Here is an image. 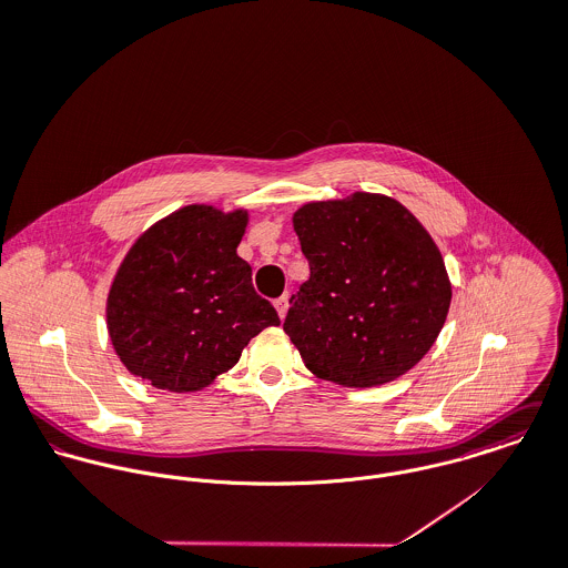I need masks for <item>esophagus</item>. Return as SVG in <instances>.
I'll use <instances>...</instances> for the list:
<instances>
[{"instance_id": "34e87169", "label": "esophagus", "mask_w": 568, "mask_h": 568, "mask_svg": "<svg viewBox=\"0 0 568 568\" xmlns=\"http://www.w3.org/2000/svg\"><path fill=\"white\" fill-rule=\"evenodd\" d=\"M273 304H275V308H277L280 320H284V317H286V313H288V293H286V295H282V297H277Z\"/></svg>"}]
</instances>
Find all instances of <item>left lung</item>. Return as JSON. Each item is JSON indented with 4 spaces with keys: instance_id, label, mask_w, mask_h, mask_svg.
<instances>
[{
    "instance_id": "obj_1",
    "label": "left lung",
    "mask_w": 568,
    "mask_h": 568,
    "mask_svg": "<svg viewBox=\"0 0 568 568\" xmlns=\"http://www.w3.org/2000/svg\"><path fill=\"white\" fill-rule=\"evenodd\" d=\"M311 280L291 297L284 332L304 365L343 387H378L415 367L453 297L424 225L387 194L311 201L293 214Z\"/></svg>"
}]
</instances>
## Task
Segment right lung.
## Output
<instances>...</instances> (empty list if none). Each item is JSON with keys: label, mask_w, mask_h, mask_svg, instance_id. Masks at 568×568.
<instances>
[{"label": "right lung", "mask_w": 568, "mask_h": 568, "mask_svg": "<svg viewBox=\"0 0 568 568\" xmlns=\"http://www.w3.org/2000/svg\"><path fill=\"white\" fill-rule=\"evenodd\" d=\"M246 210L185 205L153 223L120 262L106 332L122 365L158 389L192 394L230 372L253 336L280 325L239 255Z\"/></svg>", "instance_id": "1"}]
</instances>
